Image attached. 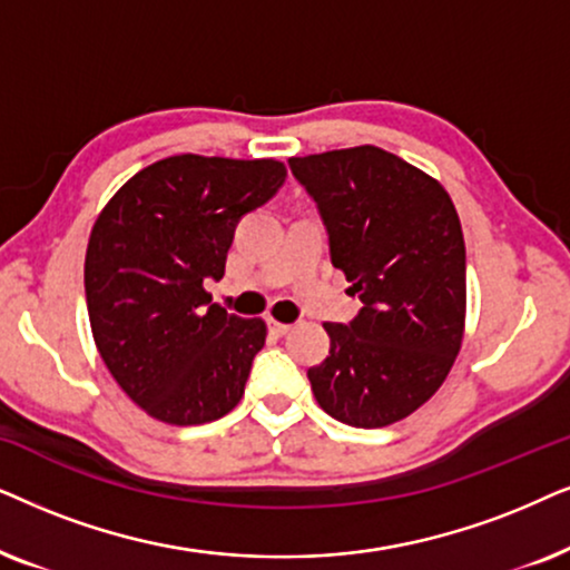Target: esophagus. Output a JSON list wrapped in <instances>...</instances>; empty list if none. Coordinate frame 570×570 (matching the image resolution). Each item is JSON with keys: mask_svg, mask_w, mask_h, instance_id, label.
<instances>
[{"mask_svg": "<svg viewBox=\"0 0 570 570\" xmlns=\"http://www.w3.org/2000/svg\"><path fill=\"white\" fill-rule=\"evenodd\" d=\"M268 328L271 333H276V336H286V333L292 331L289 323H278V321H268Z\"/></svg>", "mask_w": 570, "mask_h": 570, "instance_id": "obj_1", "label": "esophagus"}]
</instances>
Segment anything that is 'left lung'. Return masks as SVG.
<instances>
[{
	"label": "left lung",
	"mask_w": 570,
	"mask_h": 570,
	"mask_svg": "<svg viewBox=\"0 0 570 570\" xmlns=\"http://www.w3.org/2000/svg\"><path fill=\"white\" fill-rule=\"evenodd\" d=\"M321 208L331 261L362 299L325 323L331 354L307 370L317 404L352 428H389L435 396L461 352L466 249L435 177L375 146L294 156Z\"/></svg>",
	"instance_id": "obj_1"
}]
</instances>
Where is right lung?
<instances>
[{"mask_svg":"<svg viewBox=\"0 0 570 570\" xmlns=\"http://www.w3.org/2000/svg\"><path fill=\"white\" fill-rule=\"evenodd\" d=\"M276 158L181 154L121 185L90 229L86 299L98 354L158 422L206 424L239 404L263 317L210 305L239 218L284 185Z\"/></svg>","mask_w":570,"mask_h":570,"instance_id":"add662e5","label":"right lung"}]
</instances>
